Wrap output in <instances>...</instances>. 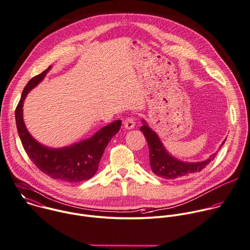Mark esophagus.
Wrapping results in <instances>:
<instances>
[{
    "instance_id": "obj_1",
    "label": "esophagus",
    "mask_w": 250,
    "mask_h": 250,
    "mask_svg": "<svg viewBox=\"0 0 250 250\" xmlns=\"http://www.w3.org/2000/svg\"><path fill=\"white\" fill-rule=\"evenodd\" d=\"M135 125V121L132 117H128L126 119H125L124 121V126L126 128V129H132Z\"/></svg>"
}]
</instances>
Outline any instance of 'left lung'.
<instances>
[{"instance_id": "1", "label": "left lung", "mask_w": 250, "mask_h": 250, "mask_svg": "<svg viewBox=\"0 0 250 250\" xmlns=\"http://www.w3.org/2000/svg\"><path fill=\"white\" fill-rule=\"evenodd\" d=\"M142 123L143 125L140 127V130L143 132L149 147L150 167L152 172L160 178L166 180H180L192 176L202 171L217 155L216 152L207 160L202 162L187 163L180 161L166 150L157 133L148 126L144 120H142ZM225 141L226 140L223 141L221 147L224 145Z\"/></svg>"}]
</instances>
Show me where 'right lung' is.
Returning a JSON list of instances; mask_svg holds the SVG:
<instances>
[{
	"mask_svg": "<svg viewBox=\"0 0 250 250\" xmlns=\"http://www.w3.org/2000/svg\"><path fill=\"white\" fill-rule=\"evenodd\" d=\"M51 65L42 73L31 78L25 85L16 109V123L22 146L36 167L54 180L77 183L91 179L97 172L104 151L120 130L118 120L102 127L90 138L62 148H50L40 144L28 132L23 122V102L28 92L44 79Z\"/></svg>",
	"mask_w": 250,
	"mask_h": 250,
	"instance_id": "right-lung-1",
	"label": "right lung"
}]
</instances>
